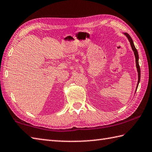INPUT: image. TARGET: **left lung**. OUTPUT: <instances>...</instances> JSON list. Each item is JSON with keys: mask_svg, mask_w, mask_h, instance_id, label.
Masks as SVG:
<instances>
[{"mask_svg": "<svg viewBox=\"0 0 152 152\" xmlns=\"http://www.w3.org/2000/svg\"><path fill=\"white\" fill-rule=\"evenodd\" d=\"M124 35H125L126 37H127V39L129 40V41L130 42V44H131V48L132 49L133 52H134V56H135V59H136V66H137V72H138V83H137V88H136V91H137V90L138 88V86L139 83H140V66H139V63H138V60H139V56H138V51L137 49L135 48V46L134 45V42H133L132 39H131V36H130L128 33H123Z\"/></svg>", "mask_w": 152, "mask_h": 152, "instance_id": "left-lung-1", "label": "left lung"}]
</instances>
